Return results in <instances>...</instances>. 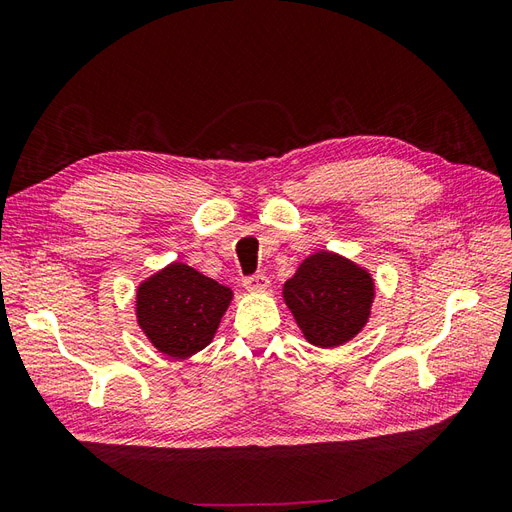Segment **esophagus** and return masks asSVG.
Wrapping results in <instances>:
<instances>
[{"instance_id":"obj_1","label":"esophagus","mask_w":512,"mask_h":512,"mask_svg":"<svg viewBox=\"0 0 512 512\" xmlns=\"http://www.w3.org/2000/svg\"><path fill=\"white\" fill-rule=\"evenodd\" d=\"M243 286H245V290H250V292H267L271 284H269L265 275H252V277H247Z\"/></svg>"}]
</instances>
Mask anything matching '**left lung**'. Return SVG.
<instances>
[{"mask_svg": "<svg viewBox=\"0 0 512 512\" xmlns=\"http://www.w3.org/2000/svg\"><path fill=\"white\" fill-rule=\"evenodd\" d=\"M282 297L309 344L339 348L369 322L376 282L354 260L320 250L301 262L284 284Z\"/></svg>", "mask_w": 512, "mask_h": 512, "instance_id": "1", "label": "left lung"}]
</instances>
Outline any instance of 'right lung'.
<instances>
[{
    "instance_id": "add662e5",
    "label": "right lung",
    "mask_w": 512,
    "mask_h": 512,
    "mask_svg": "<svg viewBox=\"0 0 512 512\" xmlns=\"http://www.w3.org/2000/svg\"><path fill=\"white\" fill-rule=\"evenodd\" d=\"M232 290L185 262H170L136 288V322L149 344L170 359L207 348L232 301Z\"/></svg>"
}]
</instances>
